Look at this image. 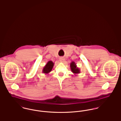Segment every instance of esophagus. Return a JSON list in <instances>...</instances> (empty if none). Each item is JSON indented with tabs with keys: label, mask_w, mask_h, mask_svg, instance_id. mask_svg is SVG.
<instances>
[{
	"label": "esophagus",
	"mask_w": 121,
	"mask_h": 121,
	"mask_svg": "<svg viewBox=\"0 0 121 121\" xmlns=\"http://www.w3.org/2000/svg\"><path fill=\"white\" fill-rule=\"evenodd\" d=\"M64 60H65L64 58H62V57H61V58H59V61H60V62H62V63H63V62L64 61Z\"/></svg>",
	"instance_id": "obj_1"
}]
</instances>
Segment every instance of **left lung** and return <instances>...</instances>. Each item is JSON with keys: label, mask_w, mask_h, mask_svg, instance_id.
<instances>
[{"label": "left lung", "mask_w": 121, "mask_h": 121, "mask_svg": "<svg viewBox=\"0 0 121 121\" xmlns=\"http://www.w3.org/2000/svg\"><path fill=\"white\" fill-rule=\"evenodd\" d=\"M70 67L71 71L72 72V73H74V74L75 76H76L77 74L80 73V70L78 67H77L76 64L74 62L72 61L70 63Z\"/></svg>", "instance_id": "8db88e82"}]
</instances>
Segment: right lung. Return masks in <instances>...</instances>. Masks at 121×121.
Here are the masks:
<instances>
[{
    "mask_svg": "<svg viewBox=\"0 0 121 121\" xmlns=\"http://www.w3.org/2000/svg\"><path fill=\"white\" fill-rule=\"evenodd\" d=\"M54 63H53L52 61H48L45 66L43 67L42 72L43 73L48 74L51 71L53 67Z\"/></svg>",
    "mask_w": 121,
    "mask_h": 121,
    "instance_id": "add662e5",
    "label": "right lung"
}]
</instances>
